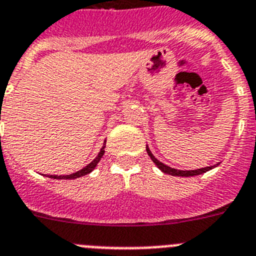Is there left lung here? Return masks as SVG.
<instances>
[{
  "label": "left lung",
  "mask_w": 256,
  "mask_h": 256,
  "mask_svg": "<svg viewBox=\"0 0 256 256\" xmlns=\"http://www.w3.org/2000/svg\"><path fill=\"white\" fill-rule=\"evenodd\" d=\"M146 152H148V156H150V160H153L154 163L156 164V167L160 168V171H163L164 174H172V176H181V177H190V176H196V174H204V172L209 171V170H212L213 168V166H210V167H204V168H199V170H192V171H180V170H174V168H171L168 167V166L163 164L162 162H160V160H156V156L152 154V152L149 150V148L146 146Z\"/></svg>",
  "instance_id": "8db88e82"
}]
</instances>
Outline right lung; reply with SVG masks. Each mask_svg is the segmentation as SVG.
<instances>
[{"mask_svg": "<svg viewBox=\"0 0 256 256\" xmlns=\"http://www.w3.org/2000/svg\"><path fill=\"white\" fill-rule=\"evenodd\" d=\"M104 148H106V142L104 144H103L102 149H100V154L96 156V160H93V162L89 163L88 166H85L82 170H80V171L75 172V174H66V176H57V174H54V176H52V174H48V177H50V178H58V180H74V178H78V177H82V176H85V174H90L92 171H93L94 168H96V166L98 164V162L100 160V158L103 156V154H104Z\"/></svg>", "mask_w": 256, "mask_h": 256, "instance_id": "obj_1", "label": "right lung"}]
</instances>
